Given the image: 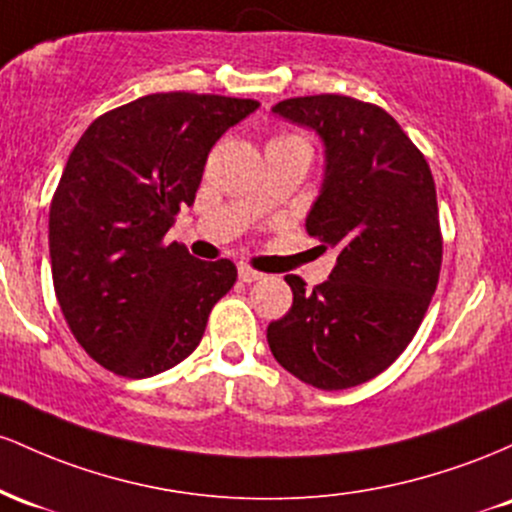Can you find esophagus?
<instances>
[{"label": "esophagus", "instance_id": "obj_1", "mask_svg": "<svg viewBox=\"0 0 512 512\" xmlns=\"http://www.w3.org/2000/svg\"><path fill=\"white\" fill-rule=\"evenodd\" d=\"M239 278L244 280V283H256V280L263 278V273L254 271V268L246 266V263H239Z\"/></svg>", "mask_w": 512, "mask_h": 512}]
</instances>
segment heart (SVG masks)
<instances>
[{"label": "heart", "instance_id": "1", "mask_svg": "<svg viewBox=\"0 0 512 512\" xmlns=\"http://www.w3.org/2000/svg\"><path fill=\"white\" fill-rule=\"evenodd\" d=\"M278 140H297V137H278Z\"/></svg>", "mask_w": 512, "mask_h": 512}]
</instances>
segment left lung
I'll return each instance as SVG.
<instances>
[{"label":"left lung","instance_id":"8db88e82","mask_svg":"<svg viewBox=\"0 0 512 512\" xmlns=\"http://www.w3.org/2000/svg\"><path fill=\"white\" fill-rule=\"evenodd\" d=\"M273 113L324 142V183L307 234L338 258L314 290L285 275L292 307L268 324V346L297 380L348 389L387 370L426 317L442 263L435 181L421 149L375 103L297 96Z\"/></svg>","mask_w":512,"mask_h":512}]
</instances>
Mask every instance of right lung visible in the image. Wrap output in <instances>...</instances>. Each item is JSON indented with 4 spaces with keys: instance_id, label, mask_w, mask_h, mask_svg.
I'll use <instances>...</instances> for the list:
<instances>
[{
    "instance_id": "1",
    "label": "right lung",
    "mask_w": 512,
    "mask_h": 512,
    "mask_svg": "<svg viewBox=\"0 0 512 512\" xmlns=\"http://www.w3.org/2000/svg\"><path fill=\"white\" fill-rule=\"evenodd\" d=\"M256 108L149 94L103 113L74 145L50 203V266L67 326L106 370L145 380L179 365L237 283L229 258L198 261L164 237L193 205L212 145Z\"/></svg>"
}]
</instances>
